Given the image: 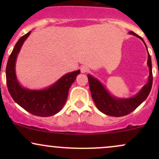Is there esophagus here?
I'll return each mask as SVG.
<instances>
[{"label": "esophagus", "mask_w": 159, "mask_h": 159, "mask_svg": "<svg viewBox=\"0 0 159 159\" xmlns=\"http://www.w3.org/2000/svg\"><path fill=\"white\" fill-rule=\"evenodd\" d=\"M88 71H89L88 67L85 66H83L81 67V72L82 73H86V72H87Z\"/></svg>", "instance_id": "34e87169"}]
</instances>
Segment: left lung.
Returning <instances> with one entry per match:
<instances>
[{
	"mask_svg": "<svg viewBox=\"0 0 159 159\" xmlns=\"http://www.w3.org/2000/svg\"><path fill=\"white\" fill-rule=\"evenodd\" d=\"M129 34L134 35L142 40L147 50V45L143 41V38L137 35L134 32L130 31ZM148 59L147 66L149 67V74L147 84L140 89V90L134 96L130 98H118L110 93L105 87L97 78H94L91 75H87L89 85H90L91 96L93 99L95 105L97 108L103 114L112 116H123L130 114L135 110L142 102L147 99L151 91L152 85V61L148 50Z\"/></svg>",
	"mask_w": 159,
	"mask_h": 159,
	"instance_id": "1",
	"label": "left lung"
}]
</instances>
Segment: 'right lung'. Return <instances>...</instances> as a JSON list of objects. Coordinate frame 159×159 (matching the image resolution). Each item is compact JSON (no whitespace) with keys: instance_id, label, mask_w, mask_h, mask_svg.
Instances as JSON below:
<instances>
[{"instance_id":"add662e5","label":"right lung","mask_w":159,"mask_h":159,"mask_svg":"<svg viewBox=\"0 0 159 159\" xmlns=\"http://www.w3.org/2000/svg\"><path fill=\"white\" fill-rule=\"evenodd\" d=\"M31 31L18 40L11 53L6 68L9 93L18 105L38 116H50L57 114L64 106L69 90L81 71L66 73L48 87L41 90L25 88L20 84L16 73V62L21 46Z\"/></svg>"}]
</instances>
